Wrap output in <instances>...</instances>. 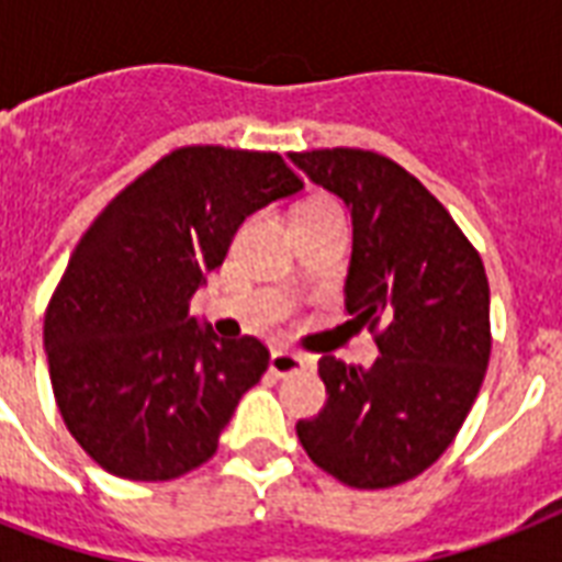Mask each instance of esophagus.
Wrapping results in <instances>:
<instances>
[{
  "instance_id": "1",
  "label": "esophagus",
  "mask_w": 562,
  "mask_h": 562,
  "mask_svg": "<svg viewBox=\"0 0 562 562\" xmlns=\"http://www.w3.org/2000/svg\"><path fill=\"white\" fill-rule=\"evenodd\" d=\"M315 364V361L303 356V352H289V350H273L271 352V373L277 375H294L303 373Z\"/></svg>"
}]
</instances>
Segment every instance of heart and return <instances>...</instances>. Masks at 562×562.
Wrapping results in <instances>:
<instances>
[{
  "label": "heart",
  "mask_w": 562,
  "mask_h": 562,
  "mask_svg": "<svg viewBox=\"0 0 562 562\" xmlns=\"http://www.w3.org/2000/svg\"><path fill=\"white\" fill-rule=\"evenodd\" d=\"M326 206H335L333 201H326V198H312V201H306L300 210H326Z\"/></svg>",
  "instance_id": "1"
}]
</instances>
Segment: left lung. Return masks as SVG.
Masks as SVG:
<instances>
[{
	"label": "left lung",
	"mask_w": 562,
	"mask_h": 562,
	"mask_svg": "<svg viewBox=\"0 0 562 562\" xmlns=\"http://www.w3.org/2000/svg\"><path fill=\"white\" fill-rule=\"evenodd\" d=\"M289 160L350 210L347 312L379 329L370 368L317 361L329 396L297 437L341 484L393 487L449 449L479 396L490 361L484 262L443 203L382 154L326 148Z\"/></svg>",
	"instance_id": "obj_1"
}]
</instances>
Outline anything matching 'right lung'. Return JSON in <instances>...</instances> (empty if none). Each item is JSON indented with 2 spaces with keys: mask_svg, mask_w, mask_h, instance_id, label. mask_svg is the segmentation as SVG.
I'll use <instances>...</instances> for the list:
<instances>
[{
  "mask_svg": "<svg viewBox=\"0 0 562 562\" xmlns=\"http://www.w3.org/2000/svg\"><path fill=\"white\" fill-rule=\"evenodd\" d=\"M300 189L280 154L192 145L122 189L83 233L43 347L60 417L99 467L169 481L215 454L271 356L250 335L218 338L189 300L238 224Z\"/></svg>",
  "mask_w": 562,
  "mask_h": 562,
  "instance_id": "add662e5",
  "label": "right lung"
}]
</instances>
